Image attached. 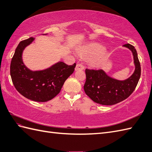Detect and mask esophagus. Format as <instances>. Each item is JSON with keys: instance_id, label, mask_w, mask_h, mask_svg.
Segmentation results:
<instances>
[{"instance_id": "esophagus-1", "label": "esophagus", "mask_w": 152, "mask_h": 152, "mask_svg": "<svg viewBox=\"0 0 152 152\" xmlns=\"http://www.w3.org/2000/svg\"><path fill=\"white\" fill-rule=\"evenodd\" d=\"M84 69V66L83 64H80V63H79L77 64L76 67H75V70H83Z\"/></svg>"}]
</instances>
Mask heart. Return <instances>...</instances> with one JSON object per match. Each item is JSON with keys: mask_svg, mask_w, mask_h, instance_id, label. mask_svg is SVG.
Segmentation results:
<instances>
[{"mask_svg": "<svg viewBox=\"0 0 152 152\" xmlns=\"http://www.w3.org/2000/svg\"><path fill=\"white\" fill-rule=\"evenodd\" d=\"M80 55L85 57L90 58V64L95 67H99L104 63L108 52L99 43H91L83 46L79 51Z\"/></svg>", "mask_w": 152, "mask_h": 152, "instance_id": "1", "label": "heart"}]
</instances>
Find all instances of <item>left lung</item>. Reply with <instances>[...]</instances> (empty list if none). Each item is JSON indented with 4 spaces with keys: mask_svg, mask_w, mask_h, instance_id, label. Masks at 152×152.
Masks as SVG:
<instances>
[{
    "mask_svg": "<svg viewBox=\"0 0 152 152\" xmlns=\"http://www.w3.org/2000/svg\"><path fill=\"white\" fill-rule=\"evenodd\" d=\"M134 55L135 69L131 77L124 80H119L109 77L102 69H86L85 93L92 101L102 105H113L127 99L138 84L141 69L137 53L134 46L126 44Z\"/></svg>",
    "mask_w": 152,
    "mask_h": 152,
    "instance_id": "obj_1",
    "label": "left lung"
}]
</instances>
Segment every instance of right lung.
Masks as SVG:
<instances>
[{"instance_id":"obj_1","label":"right lung","mask_w":152,"mask_h":152,"mask_svg":"<svg viewBox=\"0 0 152 152\" xmlns=\"http://www.w3.org/2000/svg\"><path fill=\"white\" fill-rule=\"evenodd\" d=\"M33 40L34 38L30 37L18 44L11 61L10 75L15 88L22 95L33 101L46 102L59 94L76 64L69 66L58 62L44 70L31 71L24 64L22 54Z\"/></svg>"}]
</instances>
